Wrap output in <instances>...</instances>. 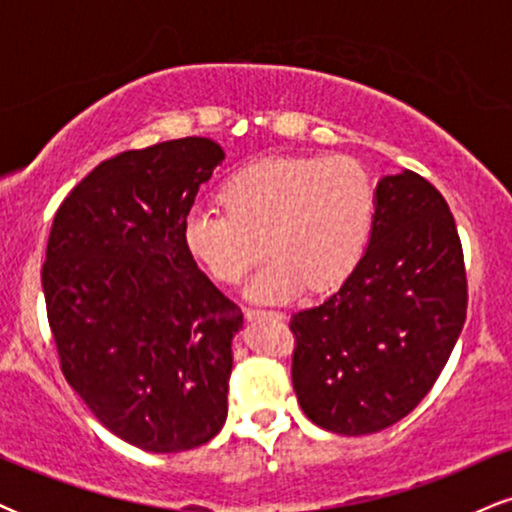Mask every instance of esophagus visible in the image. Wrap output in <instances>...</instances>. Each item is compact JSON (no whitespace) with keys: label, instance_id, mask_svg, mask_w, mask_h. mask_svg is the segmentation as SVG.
I'll use <instances>...</instances> for the list:
<instances>
[{"label":"esophagus","instance_id":"esophagus-1","mask_svg":"<svg viewBox=\"0 0 512 512\" xmlns=\"http://www.w3.org/2000/svg\"><path fill=\"white\" fill-rule=\"evenodd\" d=\"M245 317L248 320H257V317H276V320H281L284 313H279V310H257V308H245Z\"/></svg>","mask_w":512,"mask_h":512}]
</instances>
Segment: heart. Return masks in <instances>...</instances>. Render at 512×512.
<instances>
[{"mask_svg": "<svg viewBox=\"0 0 512 512\" xmlns=\"http://www.w3.org/2000/svg\"><path fill=\"white\" fill-rule=\"evenodd\" d=\"M223 209L197 204L182 221L187 250L223 284H238L262 260L248 296L274 303L305 284H339L366 250L375 187L351 158L276 156L252 161L226 180Z\"/></svg>", "mask_w": 512, "mask_h": 512, "instance_id": "1", "label": "heart"}]
</instances>
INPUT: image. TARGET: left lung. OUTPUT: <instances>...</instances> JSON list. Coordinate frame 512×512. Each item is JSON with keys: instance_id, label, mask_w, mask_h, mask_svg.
<instances>
[{"instance_id": "left-lung-1", "label": "left lung", "mask_w": 512, "mask_h": 512, "mask_svg": "<svg viewBox=\"0 0 512 512\" xmlns=\"http://www.w3.org/2000/svg\"><path fill=\"white\" fill-rule=\"evenodd\" d=\"M464 317L467 274L448 202L411 170L385 175L354 272L291 317L298 404L339 436L397 424L438 380Z\"/></svg>"}]
</instances>
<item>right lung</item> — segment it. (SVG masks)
Masks as SVG:
<instances>
[{"instance_id":"1","label":"right lung","mask_w":512,"mask_h":512,"mask_svg":"<svg viewBox=\"0 0 512 512\" xmlns=\"http://www.w3.org/2000/svg\"><path fill=\"white\" fill-rule=\"evenodd\" d=\"M226 158L185 137L98 163L57 209L43 293L67 383L146 452L209 443L228 416L243 313L197 267L182 221Z\"/></svg>"}]
</instances>
